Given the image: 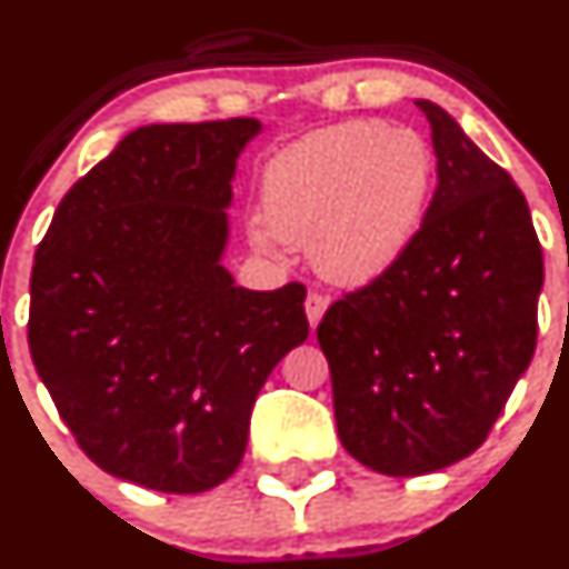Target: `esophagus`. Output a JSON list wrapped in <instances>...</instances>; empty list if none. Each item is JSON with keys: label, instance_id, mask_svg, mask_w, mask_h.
<instances>
[{"label": "esophagus", "instance_id": "esophagus-1", "mask_svg": "<svg viewBox=\"0 0 569 569\" xmlns=\"http://www.w3.org/2000/svg\"><path fill=\"white\" fill-rule=\"evenodd\" d=\"M303 309H307L309 326L317 328V326H320L322 315H326V309H328V298L320 296V292H309L307 303H303Z\"/></svg>", "mask_w": 569, "mask_h": 569}]
</instances>
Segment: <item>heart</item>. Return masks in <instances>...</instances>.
<instances>
[{
  "label": "heart",
  "instance_id": "obj_1",
  "mask_svg": "<svg viewBox=\"0 0 569 569\" xmlns=\"http://www.w3.org/2000/svg\"><path fill=\"white\" fill-rule=\"evenodd\" d=\"M437 160L420 132L345 121L309 132L262 170V217L247 228L262 254L309 243L328 282L360 287L399 266L429 217Z\"/></svg>",
  "mask_w": 569,
  "mask_h": 569
}]
</instances>
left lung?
Segmentation results:
<instances>
[{
	"instance_id": "1",
	"label": "left lung",
	"mask_w": 569,
	"mask_h": 569,
	"mask_svg": "<svg viewBox=\"0 0 569 569\" xmlns=\"http://www.w3.org/2000/svg\"><path fill=\"white\" fill-rule=\"evenodd\" d=\"M431 124L437 192L405 260L336 301L317 328L347 453L390 478L480 448L537 341L542 249L521 189L461 124Z\"/></svg>"
}]
</instances>
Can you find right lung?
I'll return each mask as SVG.
<instances>
[{
  "label": "right lung",
  "mask_w": 569,
  "mask_h": 569,
  "mask_svg": "<svg viewBox=\"0 0 569 569\" xmlns=\"http://www.w3.org/2000/svg\"><path fill=\"white\" fill-rule=\"evenodd\" d=\"M260 132L138 127L64 194L34 254V369L113 478L164 493L228 480L260 388L307 341V287L247 290L222 266L236 164Z\"/></svg>",
  "instance_id": "right-lung-1"
}]
</instances>
